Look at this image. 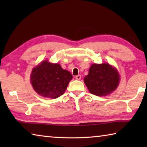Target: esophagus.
<instances>
[{
	"label": "esophagus",
	"mask_w": 147,
	"mask_h": 147,
	"mask_svg": "<svg viewBox=\"0 0 147 147\" xmlns=\"http://www.w3.org/2000/svg\"><path fill=\"white\" fill-rule=\"evenodd\" d=\"M75 78L76 80H80L81 79V75H77V76H76Z\"/></svg>",
	"instance_id": "obj_1"
}]
</instances>
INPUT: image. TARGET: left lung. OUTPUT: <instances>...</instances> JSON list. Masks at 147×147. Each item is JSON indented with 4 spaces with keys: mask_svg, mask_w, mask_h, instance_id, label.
<instances>
[{
    "mask_svg": "<svg viewBox=\"0 0 147 147\" xmlns=\"http://www.w3.org/2000/svg\"><path fill=\"white\" fill-rule=\"evenodd\" d=\"M120 74L115 67L108 63L92 64L84 83L91 93L107 96L115 90L120 82Z\"/></svg>",
    "mask_w": 147,
    "mask_h": 147,
    "instance_id": "left-lung-1",
    "label": "left lung"
}]
</instances>
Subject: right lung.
<instances>
[{"mask_svg": "<svg viewBox=\"0 0 147 147\" xmlns=\"http://www.w3.org/2000/svg\"><path fill=\"white\" fill-rule=\"evenodd\" d=\"M72 78L71 73L62 69L60 64L51 63L46 59L33 68L30 80L38 94L54 99L65 92Z\"/></svg>", "mask_w": 147, "mask_h": 147, "instance_id": "right-lung-1", "label": "right lung"}]
</instances>
